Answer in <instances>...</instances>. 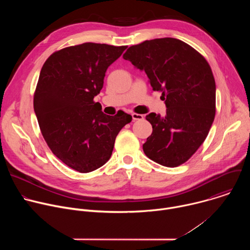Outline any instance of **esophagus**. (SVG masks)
<instances>
[{"label": "esophagus", "instance_id": "1", "mask_svg": "<svg viewBox=\"0 0 250 250\" xmlns=\"http://www.w3.org/2000/svg\"><path fill=\"white\" fill-rule=\"evenodd\" d=\"M131 117H132V121H133V122H135V121H140V120L144 119V116L140 115V114H135V113L131 114Z\"/></svg>", "mask_w": 250, "mask_h": 250}]
</instances>
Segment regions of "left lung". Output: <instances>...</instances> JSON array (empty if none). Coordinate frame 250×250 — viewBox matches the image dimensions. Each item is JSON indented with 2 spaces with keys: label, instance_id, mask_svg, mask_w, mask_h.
Listing matches in <instances>:
<instances>
[{
  "label": "left lung",
  "instance_id": "8db88e82",
  "mask_svg": "<svg viewBox=\"0 0 250 250\" xmlns=\"http://www.w3.org/2000/svg\"><path fill=\"white\" fill-rule=\"evenodd\" d=\"M123 57L146 71L167 108L165 117L150 113L146 118L152 125L142 146L146 155L166 167L185 163L206 139L216 115V82L208 61L172 38L132 45Z\"/></svg>",
  "mask_w": 250,
  "mask_h": 250
}]
</instances>
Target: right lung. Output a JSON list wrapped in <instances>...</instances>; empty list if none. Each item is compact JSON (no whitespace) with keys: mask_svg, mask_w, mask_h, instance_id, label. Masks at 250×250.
<instances>
[{"mask_svg":"<svg viewBox=\"0 0 250 250\" xmlns=\"http://www.w3.org/2000/svg\"><path fill=\"white\" fill-rule=\"evenodd\" d=\"M126 47L94 42L69 46L52 53L42 68L33 108L42 136L57 158L80 173L111 158L118 133L132 120L123 111L105 115L94 102L106 69Z\"/></svg>","mask_w":250,"mask_h":250,"instance_id":"obj_1","label":"right lung"}]
</instances>
